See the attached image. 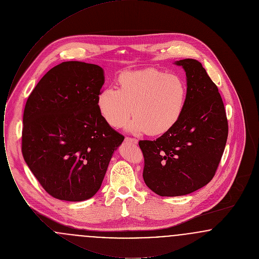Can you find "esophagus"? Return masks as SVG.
<instances>
[{
  "label": "esophagus",
  "mask_w": 259,
  "mask_h": 259,
  "mask_svg": "<svg viewBox=\"0 0 259 259\" xmlns=\"http://www.w3.org/2000/svg\"><path fill=\"white\" fill-rule=\"evenodd\" d=\"M125 142H129V143H133V144H138V140L133 139V138H125Z\"/></svg>",
  "instance_id": "34e87169"
}]
</instances>
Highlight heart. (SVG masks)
<instances>
[{
    "instance_id": "b5f03b06",
    "label": "heart",
    "mask_w": 259,
    "mask_h": 259,
    "mask_svg": "<svg viewBox=\"0 0 259 259\" xmlns=\"http://www.w3.org/2000/svg\"><path fill=\"white\" fill-rule=\"evenodd\" d=\"M187 87L176 74L155 69L127 72L117 78V87L103 88L97 95L101 117L113 128L122 127L132 133L158 136L169 132L185 110Z\"/></svg>"
}]
</instances>
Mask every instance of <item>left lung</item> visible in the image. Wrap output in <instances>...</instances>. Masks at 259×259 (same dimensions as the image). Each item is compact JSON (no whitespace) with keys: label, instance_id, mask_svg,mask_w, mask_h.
Instances as JSON below:
<instances>
[{"label":"left lung","instance_id":"left-lung-1","mask_svg":"<svg viewBox=\"0 0 259 259\" xmlns=\"http://www.w3.org/2000/svg\"><path fill=\"white\" fill-rule=\"evenodd\" d=\"M186 75L187 97L179 122L155 141H140L144 181L159 196H182L209 184L222 159L228 123L217 85L195 59L174 63Z\"/></svg>","mask_w":259,"mask_h":259}]
</instances>
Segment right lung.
Returning <instances> with one entry per match:
<instances>
[{
  "label": "right lung",
  "instance_id": "1",
  "mask_svg": "<svg viewBox=\"0 0 259 259\" xmlns=\"http://www.w3.org/2000/svg\"><path fill=\"white\" fill-rule=\"evenodd\" d=\"M104 81L98 65L63 62L42 76L26 102L22 154L52 197H93L123 142L97 109Z\"/></svg>",
  "mask_w": 259,
  "mask_h": 259
}]
</instances>
